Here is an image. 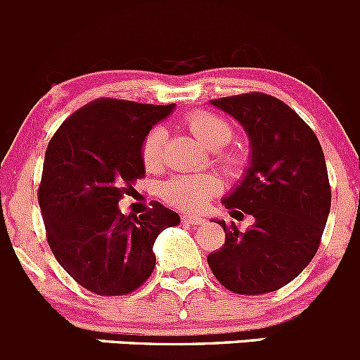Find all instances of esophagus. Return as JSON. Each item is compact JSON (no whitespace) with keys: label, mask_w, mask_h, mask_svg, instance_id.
Returning <instances> with one entry per match:
<instances>
[{"label":"esophagus","mask_w":360,"mask_h":360,"mask_svg":"<svg viewBox=\"0 0 360 360\" xmlns=\"http://www.w3.org/2000/svg\"><path fill=\"white\" fill-rule=\"evenodd\" d=\"M181 222L184 224H202L205 219L201 215H195V213H187V215L181 217Z\"/></svg>","instance_id":"esophagus-1"}]
</instances>
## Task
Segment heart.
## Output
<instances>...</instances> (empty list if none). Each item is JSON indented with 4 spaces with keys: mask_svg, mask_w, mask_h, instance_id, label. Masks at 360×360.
Listing matches in <instances>:
<instances>
[{
    "mask_svg": "<svg viewBox=\"0 0 360 360\" xmlns=\"http://www.w3.org/2000/svg\"><path fill=\"white\" fill-rule=\"evenodd\" d=\"M191 133L208 148H222L233 138V127L220 115L210 112H195L185 120ZM166 143V129L162 126L152 127L141 145V161L145 168L155 169L162 162V150ZM236 155L226 154L222 162L227 166L236 165ZM222 191V180L217 175H179L173 176L161 187V198L180 210L195 212L208 199Z\"/></svg>",
    "mask_w": 360,
    "mask_h": 360,
    "instance_id": "1",
    "label": "heart"
}]
</instances>
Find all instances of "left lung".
Returning <instances> with one entry per match:
<instances>
[{"label": "left lung", "instance_id": "8db88e82", "mask_svg": "<svg viewBox=\"0 0 360 360\" xmlns=\"http://www.w3.org/2000/svg\"><path fill=\"white\" fill-rule=\"evenodd\" d=\"M210 103L248 134L250 165L222 202L231 215H252L255 222L241 233L234 222L217 220L226 243L208 255V266L231 292H273L319 250L330 210L326 158L311 127L275 96L248 92Z\"/></svg>", "mask_w": 360, "mask_h": 360}]
</instances>
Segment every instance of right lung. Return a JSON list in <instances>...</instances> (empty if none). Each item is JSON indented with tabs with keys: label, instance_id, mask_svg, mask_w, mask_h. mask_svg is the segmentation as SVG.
I'll list each match as a JSON object with an SVG mask.
<instances>
[{
	"label": "right lung",
	"instance_id": "right-lung-1",
	"mask_svg": "<svg viewBox=\"0 0 360 360\" xmlns=\"http://www.w3.org/2000/svg\"><path fill=\"white\" fill-rule=\"evenodd\" d=\"M173 108L94 99L60 124L45 152L38 202L47 241L64 271L98 296L136 290L155 268V238L180 224L158 201L141 215L119 210L145 176V136Z\"/></svg>",
	"mask_w": 360,
	"mask_h": 360
}]
</instances>
